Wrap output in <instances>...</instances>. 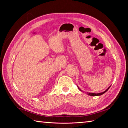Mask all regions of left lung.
I'll return each mask as SVG.
<instances>
[{
	"label": "left lung",
	"mask_w": 128,
	"mask_h": 128,
	"mask_svg": "<svg viewBox=\"0 0 128 128\" xmlns=\"http://www.w3.org/2000/svg\"><path fill=\"white\" fill-rule=\"evenodd\" d=\"M110 87H111V86H110V87H108V88H107V89L106 90L104 91V92H99V93H92V92H89V93H88V94L90 95V96H99V95H101L103 94L104 93H105L108 89H109ZM78 88L80 90V88L78 87Z\"/></svg>",
	"instance_id": "obj_1"
}]
</instances>
